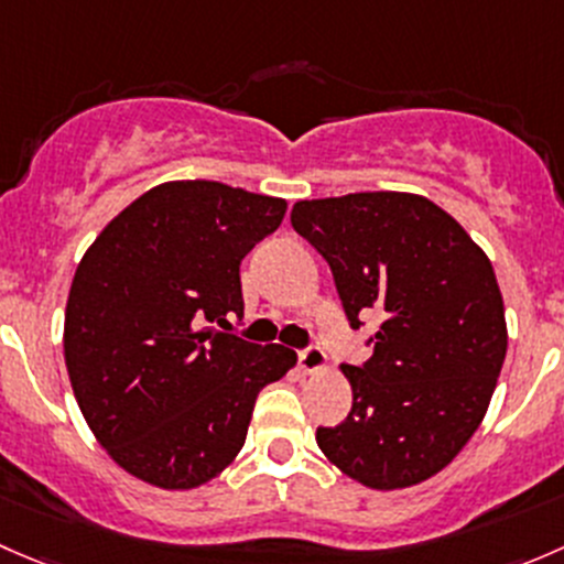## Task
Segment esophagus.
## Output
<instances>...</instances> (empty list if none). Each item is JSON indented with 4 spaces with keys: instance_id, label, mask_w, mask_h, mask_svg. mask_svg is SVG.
Listing matches in <instances>:
<instances>
[{
    "instance_id": "34e87169",
    "label": "esophagus",
    "mask_w": 564,
    "mask_h": 564,
    "mask_svg": "<svg viewBox=\"0 0 564 564\" xmlns=\"http://www.w3.org/2000/svg\"><path fill=\"white\" fill-rule=\"evenodd\" d=\"M325 364H328V358H325V352L321 347H306V350L299 352V367L301 371H306V375H317V371L325 369Z\"/></svg>"
}]
</instances>
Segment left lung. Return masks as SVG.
<instances>
[{"label":"left lung","mask_w":564,"mask_h":564,"mask_svg":"<svg viewBox=\"0 0 564 564\" xmlns=\"http://www.w3.org/2000/svg\"><path fill=\"white\" fill-rule=\"evenodd\" d=\"M290 223L328 260L352 328L382 317L369 361L341 364L350 415L317 429V445L367 489L423 484L469 443L497 388L508 325L491 260L412 193L299 200Z\"/></svg>","instance_id":"left-lung-1"}]
</instances>
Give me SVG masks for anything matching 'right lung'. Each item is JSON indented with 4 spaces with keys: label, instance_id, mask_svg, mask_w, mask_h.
Segmentation results:
<instances>
[{
    "label": "right lung",
    "instance_id": "right-lung-1",
    "mask_svg": "<svg viewBox=\"0 0 564 564\" xmlns=\"http://www.w3.org/2000/svg\"><path fill=\"white\" fill-rule=\"evenodd\" d=\"M284 212L282 197L165 182L80 258L65 310L69 386L97 443L132 478L167 491L217 478L243 448L260 388L299 361L212 325L243 315L239 265Z\"/></svg>",
    "mask_w": 564,
    "mask_h": 564
}]
</instances>
